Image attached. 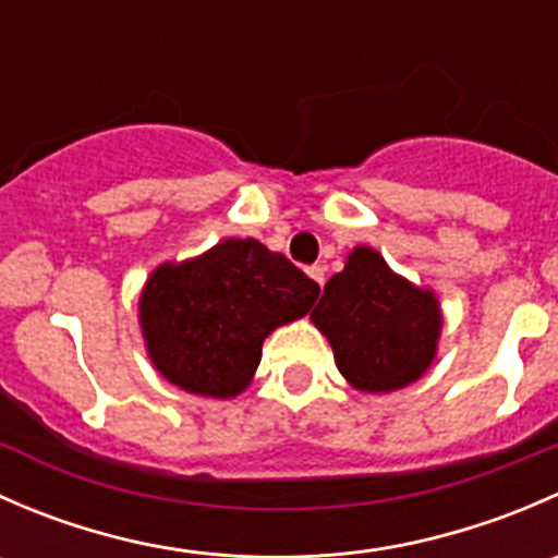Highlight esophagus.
<instances>
[{"instance_id":"obj_1","label":"esophagus","mask_w":558,"mask_h":558,"mask_svg":"<svg viewBox=\"0 0 558 558\" xmlns=\"http://www.w3.org/2000/svg\"><path fill=\"white\" fill-rule=\"evenodd\" d=\"M307 275H311V278L315 280V283L318 286H324V275H326V267L324 264H313V267H307Z\"/></svg>"}]
</instances>
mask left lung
<instances>
[{
    "label": "left lung",
    "instance_id": "obj_1",
    "mask_svg": "<svg viewBox=\"0 0 558 558\" xmlns=\"http://www.w3.org/2000/svg\"><path fill=\"white\" fill-rule=\"evenodd\" d=\"M335 351L337 369L359 391L410 386L437 353L442 313L432 291L391 272L378 251L353 247L311 313Z\"/></svg>",
    "mask_w": 558,
    "mask_h": 558
}]
</instances>
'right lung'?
I'll return each mask as SVG.
<instances>
[{
	"label": "right lung",
	"mask_w": 558,
	"mask_h": 558,
	"mask_svg": "<svg viewBox=\"0 0 558 558\" xmlns=\"http://www.w3.org/2000/svg\"><path fill=\"white\" fill-rule=\"evenodd\" d=\"M320 289L258 240H223L183 264H161L140 294V326L154 367L189 393L232 399L280 324L311 313Z\"/></svg>",
	"instance_id": "right-lung-1"
}]
</instances>
